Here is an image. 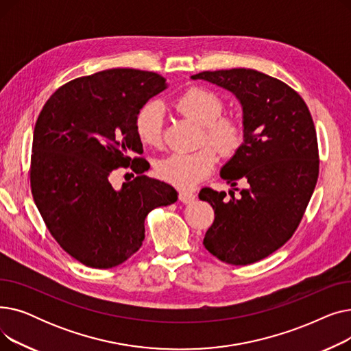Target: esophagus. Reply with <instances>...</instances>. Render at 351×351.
Returning a JSON list of instances; mask_svg holds the SVG:
<instances>
[{
	"instance_id": "1",
	"label": "esophagus",
	"mask_w": 351,
	"mask_h": 351,
	"mask_svg": "<svg viewBox=\"0 0 351 351\" xmlns=\"http://www.w3.org/2000/svg\"><path fill=\"white\" fill-rule=\"evenodd\" d=\"M195 195L192 193V192H186V191H182L180 193H179V200L182 202V204H191V202H193L195 200Z\"/></svg>"
}]
</instances>
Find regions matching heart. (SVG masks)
<instances>
[{"label": "heart", "instance_id": "1", "mask_svg": "<svg viewBox=\"0 0 351 351\" xmlns=\"http://www.w3.org/2000/svg\"><path fill=\"white\" fill-rule=\"evenodd\" d=\"M179 112L202 126V141H206L223 156L234 155L245 141L241 121L223 114V101L213 90L193 86L175 101ZM138 138L147 146H159L163 136V110L158 104H146L135 118ZM216 165L212 147H202L192 154L175 152L156 163V175L179 189H192L206 179Z\"/></svg>", "mask_w": 351, "mask_h": 351}]
</instances>
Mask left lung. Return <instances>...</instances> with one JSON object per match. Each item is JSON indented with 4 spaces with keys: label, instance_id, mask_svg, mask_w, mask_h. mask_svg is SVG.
Masks as SVG:
<instances>
[{
    "label": "left lung",
    "instance_id": "8db88e82",
    "mask_svg": "<svg viewBox=\"0 0 351 351\" xmlns=\"http://www.w3.org/2000/svg\"><path fill=\"white\" fill-rule=\"evenodd\" d=\"M223 88L243 110V145L220 169L230 186L246 188L230 199L204 188L200 200L215 210L204 245L234 266L259 262L282 247L298 229L319 176L315 123L296 90L263 72L233 68L191 77ZM237 191V188L234 189Z\"/></svg>",
    "mask_w": 351,
    "mask_h": 351
}]
</instances>
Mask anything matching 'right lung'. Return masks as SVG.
Listing matches in <instances>:
<instances>
[{
	"label": "right lung",
	"mask_w": 351,
	"mask_h": 351,
	"mask_svg": "<svg viewBox=\"0 0 351 351\" xmlns=\"http://www.w3.org/2000/svg\"><path fill=\"white\" fill-rule=\"evenodd\" d=\"M155 72L114 68L73 80L51 95L36 119L31 192L60 246L85 266L110 269L139 250L145 217L178 192L143 175L149 168L135 129L139 109L166 89ZM117 167L138 176L110 185Z\"/></svg>",
	"instance_id": "add662e5"
}]
</instances>
